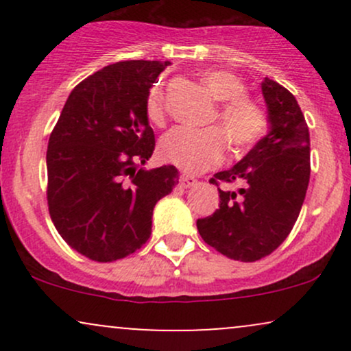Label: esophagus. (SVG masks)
I'll return each instance as SVG.
<instances>
[{
    "instance_id": "1",
    "label": "esophagus",
    "mask_w": 351,
    "mask_h": 351,
    "mask_svg": "<svg viewBox=\"0 0 351 351\" xmlns=\"http://www.w3.org/2000/svg\"><path fill=\"white\" fill-rule=\"evenodd\" d=\"M180 184L183 188H191V186H195V184H196V180L193 178V176H189V175H181L180 176Z\"/></svg>"
}]
</instances>
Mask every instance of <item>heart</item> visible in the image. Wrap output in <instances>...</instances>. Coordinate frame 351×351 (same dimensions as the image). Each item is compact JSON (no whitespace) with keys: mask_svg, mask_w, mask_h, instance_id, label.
<instances>
[{"mask_svg":"<svg viewBox=\"0 0 351 351\" xmlns=\"http://www.w3.org/2000/svg\"><path fill=\"white\" fill-rule=\"evenodd\" d=\"M203 82L211 95L221 100L215 119L237 150L252 147L267 130V117L259 104L245 97V84L231 71L211 69L203 74ZM147 114L153 123H163L165 97L160 84L147 100ZM217 127H175L160 143L163 158L181 170L198 173L219 163L226 150V140Z\"/></svg>","mask_w":351,"mask_h":351,"instance_id":"heart-1","label":"heart"}]
</instances>
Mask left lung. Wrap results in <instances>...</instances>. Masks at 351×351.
<instances>
[{
    "label": "left lung",
    "mask_w": 351,
    "mask_h": 351,
    "mask_svg": "<svg viewBox=\"0 0 351 351\" xmlns=\"http://www.w3.org/2000/svg\"><path fill=\"white\" fill-rule=\"evenodd\" d=\"M269 132L241 162L209 183H239L219 191V209L196 221L203 241L229 259L254 263L269 256L292 231L310 180V136L291 92L276 80L261 84Z\"/></svg>",
    "instance_id": "obj_1"
}]
</instances>
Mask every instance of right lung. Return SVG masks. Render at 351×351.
I'll list each match as a JSON object with an SVG mask.
<instances>
[{
    "instance_id": "1",
    "label": "right lung",
    "mask_w": 351,
    "mask_h": 351,
    "mask_svg": "<svg viewBox=\"0 0 351 351\" xmlns=\"http://www.w3.org/2000/svg\"><path fill=\"white\" fill-rule=\"evenodd\" d=\"M170 60H123L84 79L66 100L47 145V204L79 254L112 263L152 234L153 208L178 170L140 168L155 150L147 100Z\"/></svg>"
}]
</instances>
